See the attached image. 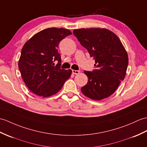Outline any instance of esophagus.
I'll return each mask as SVG.
<instances>
[{"label": "esophagus", "instance_id": "34e87169", "mask_svg": "<svg viewBox=\"0 0 147 147\" xmlns=\"http://www.w3.org/2000/svg\"><path fill=\"white\" fill-rule=\"evenodd\" d=\"M80 73V71L79 70H73V73L75 74H78Z\"/></svg>", "mask_w": 147, "mask_h": 147}]
</instances>
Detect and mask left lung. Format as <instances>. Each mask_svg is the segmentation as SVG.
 <instances>
[{
    "label": "left lung",
    "mask_w": 147,
    "mask_h": 147,
    "mask_svg": "<svg viewBox=\"0 0 147 147\" xmlns=\"http://www.w3.org/2000/svg\"><path fill=\"white\" fill-rule=\"evenodd\" d=\"M74 35L95 61L96 69L84 71L88 81L81 88L84 96L100 101L114 93L127 72L128 57L120 39L104 28L80 29Z\"/></svg>",
    "instance_id": "1"
}]
</instances>
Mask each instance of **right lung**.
Here are the masks:
<instances>
[{
  "label": "right lung",
  "instance_id": "right-lung-1",
  "mask_svg": "<svg viewBox=\"0 0 147 147\" xmlns=\"http://www.w3.org/2000/svg\"><path fill=\"white\" fill-rule=\"evenodd\" d=\"M69 30L51 27L34 35L24 45L19 69L27 88L40 96L56 94L71 76V69H61V59L57 47L61 40L71 35ZM58 64L54 66V61Z\"/></svg>",
  "mask_w": 147,
  "mask_h": 147
}]
</instances>
